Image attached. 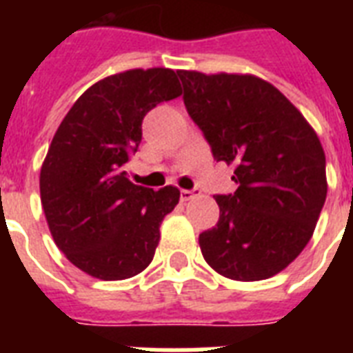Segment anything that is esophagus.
Returning <instances> with one entry per match:
<instances>
[{
  "label": "esophagus",
  "mask_w": 353,
  "mask_h": 353,
  "mask_svg": "<svg viewBox=\"0 0 353 353\" xmlns=\"http://www.w3.org/2000/svg\"><path fill=\"white\" fill-rule=\"evenodd\" d=\"M199 194V188H192V190H187V188H183L181 190V201H188V199H192L194 196H198Z\"/></svg>",
  "instance_id": "obj_1"
}]
</instances>
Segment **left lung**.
Returning a JSON list of instances; mask_svg holds the SVG:
<instances>
[{
    "mask_svg": "<svg viewBox=\"0 0 353 353\" xmlns=\"http://www.w3.org/2000/svg\"><path fill=\"white\" fill-rule=\"evenodd\" d=\"M188 115L216 161L234 165L220 220L199 234L210 268L252 282L302 252L326 201V157L317 133L274 85L251 74L177 71Z\"/></svg>",
    "mask_w": 353,
    "mask_h": 353,
    "instance_id": "8db88e82",
    "label": "left lung"
}]
</instances>
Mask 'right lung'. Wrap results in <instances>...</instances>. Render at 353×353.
Returning a JSON list of instances; mask_svg holds the SVG:
<instances>
[{
	"label": "right lung",
	"instance_id": "right-lung-1",
	"mask_svg": "<svg viewBox=\"0 0 353 353\" xmlns=\"http://www.w3.org/2000/svg\"><path fill=\"white\" fill-rule=\"evenodd\" d=\"M181 95L172 69H132L97 82L58 126L40 172L41 207L58 249L101 280L135 276L154 258L176 187L133 185L126 163L143 139V119Z\"/></svg>",
	"mask_w": 353,
	"mask_h": 353
}]
</instances>
